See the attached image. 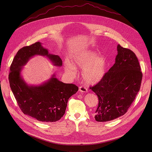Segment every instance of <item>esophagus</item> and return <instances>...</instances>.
<instances>
[{"instance_id": "34e87169", "label": "esophagus", "mask_w": 152, "mask_h": 152, "mask_svg": "<svg viewBox=\"0 0 152 152\" xmlns=\"http://www.w3.org/2000/svg\"><path fill=\"white\" fill-rule=\"evenodd\" d=\"M79 91L81 92V93L83 92H87V89L86 88V87L83 86H79Z\"/></svg>"}]
</instances>
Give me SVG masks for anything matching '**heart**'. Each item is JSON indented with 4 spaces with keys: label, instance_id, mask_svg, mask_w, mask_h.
Here are the masks:
<instances>
[{
    "label": "heart",
    "instance_id": "heart-1",
    "mask_svg": "<svg viewBox=\"0 0 152 152\" xmlns=\"http://www.w3.org/2000/svg\"><path fill=\"white\" fill-rule=\"evenodd\" d=\"M97 52L84 51L71 60L73 66L67 65L65 70L71 75L76 74L74 66L83 69V80L87 84H94L99 82L105 73L107 60L103 56H99Z\"/></svg>",
    "mask_w": 152,
    "mask_h": 152
}]
</instances>
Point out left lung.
I'll return each mask as SVG.
<instances>
[{"mask_svg": "<svg viewBox=\"0 0 152 152\" xmlns=\"http://www.w3.org/2000/svg\"><path fill=\"white\" fill-rule=\"evenodd\" d=\"M115 63L96 84L90 87L99 98L95 119L111 121L124 115L138 94L142 73L137 57L130 49L118 44Z\"/></svg>", "mask_w": 152, "mask_h": 152, "instance_id": "obj_1", "label": "left lung"}]
</instances>
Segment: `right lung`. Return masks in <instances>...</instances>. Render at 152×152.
<instances>
[{
  "mask_svg": "<svg viewBox=\"0 0 152 152\" xmlns=\"http://www.w3.org/2000/svg\"><path fill=\"white\" fill-rule=\"evenodd\" d=\"M36 55L45 56L54 66L62 65L59 56L50 54L41 42L23 47L11 64L9 75L10 88L24 114L39 121L55 122L65 114L68 99L77 92L78 87L73 84L60 81L55 75L41 85L28 86L21 77V71L23 66Z\"/></svg>",
  "mask_w": 152,
  "mask_h": 152,
  "instance_id": "add662e5",
  "label": "right lung"
}]
</instances>
